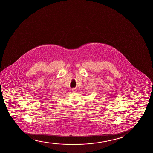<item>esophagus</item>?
Returning a JSON list of instances; mask_svg holds the SVG:
<instances>
[{
    "instance_id": "1",
    "label": "esophagus",
    "mask_w": 153,
    "mask_h": 153,
    "mask_svg": "<svg viewBox=\"0 0 153 153\" xmlns=\"http://www.w3.org/2000/svg\"><path fill=\"white\" fill-rule=\"evenodd\" d=\"M72 91H76V88H73L72 89Z\"/></svg>"
}]
</instances>
